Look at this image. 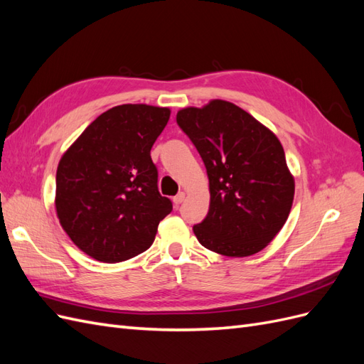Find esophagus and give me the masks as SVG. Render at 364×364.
Segmentation results:
<instances>
[{"label": "esophagus", "mask_w": 364, "mask_h": 364, "mask_svg": "<svg viewBox=\"0 0 364 364\" xmlns=\"http://www.w3.org/2000/svg\"><path fill=\"white\" fill-rule=\"evenodd\" d=\"M183 200H185V193H183V191H181L179 194H176V196L173 197V203H174L176 208H178Z\"/></svg>", "instance_id": "1"}]
</instances>
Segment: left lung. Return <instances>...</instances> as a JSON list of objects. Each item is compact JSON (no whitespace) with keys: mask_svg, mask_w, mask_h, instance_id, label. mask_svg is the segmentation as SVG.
<instances>
[{"mask_svg":"<svg viewBox=\"0 0 364 364\" xmlns=\"http://www.w3.org/2000/svg\"><path fill=\"white\" fill-rule=\"evenodd\" d=\"M205 164L209 211L193 230L199 243L226 257L262 250L287 222L294 179L277 135L225 100L176 115Z\"/></svg>","mask_w":364,"mask_h":364,"instance_id":"1","label":"left lung"}]
</instances>
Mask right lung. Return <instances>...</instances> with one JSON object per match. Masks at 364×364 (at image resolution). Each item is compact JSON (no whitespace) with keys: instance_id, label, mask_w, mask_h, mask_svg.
Here are the masks:
<instances>
[{"instance_id":"obj_1","label":"right lung","mask_w":364,"mask_h":364,"mask_svg":"<svg viewBox=\"0 0 364 364\" xmlns=\"http://www.w3.org/2000/svg\"><path fill=\"white\" fill-rule=\"evenodd\" d=\"M168 107L121 105L97 117L63 153L56 211L73 243L102 262L147 250L173 209L158 190L150 150L167 126Z\"/></svg>"}]
</instances>
